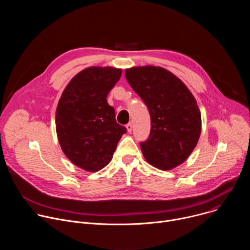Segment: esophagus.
<instances>
[{"label":"esophagus","mask_w":250,"mask_h":250,"mask_svg":"<svg viewBox=\"0 0 250 250\" xmlns=\"http://www.w3.org/2000/svg\"><path fill=\"white\" fill-rule=\"evenodd\" d=\"M126 129H127V132H131L132 130V124L131 123H128L126 125H125Z\"/></svg>","instance_id":"34e87169"}]
</instances>
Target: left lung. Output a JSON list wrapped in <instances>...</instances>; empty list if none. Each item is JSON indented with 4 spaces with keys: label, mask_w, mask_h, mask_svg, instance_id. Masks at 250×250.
<instances>
[{
    "label": "left lung",
    "mask_w": 250,
    "mask_h": 250,
    "mask_svg": "<svg viewBox=\"0 0 250 250\" xmlns=\"http://www.w3.org/2000/svg\"><path fill=\"white\" fill-rule=\"evenodd\" d=\"M125 78L150 115V134L140 142L146 160L160 170L182 164L201 134L196 99L179 78L162 67H131L125 70Z\"/></svg>",
    "instance_id": "1"
}]
</instances>
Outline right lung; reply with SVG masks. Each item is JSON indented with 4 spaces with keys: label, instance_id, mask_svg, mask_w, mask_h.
Segmentation results:
<instances>
[{
    "label": "right lung",
    "instance_id": "right-lung-1",
    "mask_svg": "<svg viewBox=\"0 0 250 250\" xmlns=\"http://www.w3.org/2000/svg\"><path fill=\"white\" fill-rule=\"evenodd\" d=\"M121 75L122 69L88 67L68 83L58 102L55 125L61 149L86 171L97 172L108 165L126 132L106 102Z\"/></svg>",
    "mask_w": 250,
    "mask_h": 250
}]
</instances>
